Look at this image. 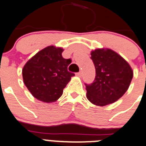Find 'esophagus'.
<instances>
[{
    "label": "esophagus",
    "instance_id": "obj_1",
    "mask_svg": "<svg viewBox=\"0 0 146 146\" xmlns=\"http://www.w3.org/2000/svg\"><path fill=\"white\" fill-rule=\"evenodd\" d=\"M76 76H78L81 77L82 76V71H80V72H79V73H76Z\"/></svg>",
    "mask_w": 146,
    "mask_h": 146
}]
</instances>
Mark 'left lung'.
<instances>
[{
    "mask_svg": "<svg viewBox=\"0 0 146 146\" xmlns=\"http://www.w3.org/2000/svg\"><path fill=\"white\" fill-rule=\"evenodd\" d=\"M91 58L96 69L95 79L85 84L88 100L98 106L115 102L129 88L133 71L122 56L110 49L92 51Z\"/></svg>",
    "mask_w": 146,
    "mask_h": 146,
    "instance_id": "1",
    "label": "left lung"
}]
</instances>
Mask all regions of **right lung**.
Wrapping results in <instances>:
<instances>
[{
    "instance_id": "add662e5",
    "label": "right lung",
    "mask_w": 146,
    "mask_h": 146,
    "mask_svg": "<svg viewBox=\"0 0 146 146\" xmlns=\"http://www.w3.org/2000/svg\"><path fill=\"white\" fill-rule=\"evenodd\" d=\"M64 50L49 46L37 52L22 70L23 80L32 95L44 102H53L75 76L67 70L71 60L62 57Z\"/></svg>"
}]
</instances>
